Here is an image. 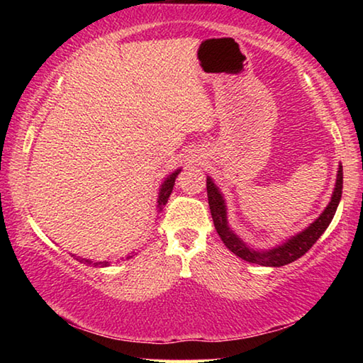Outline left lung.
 I'll use <instances>...</instances> for the list:
<instances>
[{
	"mask_svg": "<svg viewBox=\"0 0 363 363\" xmlns=\"http://www.w3.org/2000/svg\"><path fill=\"white\" fill-rule=\"evenodd\" d=\"M206 192H208V203H210L214 227H216V232L219 233L220 240L224 242L225 247L229 248L233 255H237L238 257H242V259L248 262L261 264V266L280 267V266H285V264H290L293 261L299 259L301 256H304L307 251L314 247V243L320 238L322 233L327 230V227L330 225L331 219H333L336 208L340 205V200H341L342 167H340V169H337L336 187H335L333 196H331V201L328 203V206L325 208V211L320 214V218H318L314 224L307 227L304 232L298 233L296 237H293L291 240H288L285 245H281V247L274 248L270 251H255L248 248L247 245H245L240 238H238L235 233L227 227L224 200L210 177L206 179Z\"/></svg>",
	"mask_w": 363,
	"mask_h": 363,
	"instance_id": "obj_1",
	"label": "left lung"
}]
</instances>
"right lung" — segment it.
I'll list each match as a JSON object with an SVG mask.
<instances>
[{"label":"right lung","mask_w":363,"mask_h":363,"mask_svg":"<svg viewBox=\"0 0 363 363\" xmlns=\"http://www.w3.org/2000/svg\"><path fill=\"white\" fill-rule=\"evenodd\" d=\"M177 174H179V171H176V173L171 174L168 179L162 184V189H160V195H158V210L160 211H162V208L168 203V199H169L171 192H173V186H174ZM84 261L91 264V261H88V259H82V262H84ZM93 266H108V262H94Z\"/></svg>","instance_id":"add662e5"}]
</instances>
